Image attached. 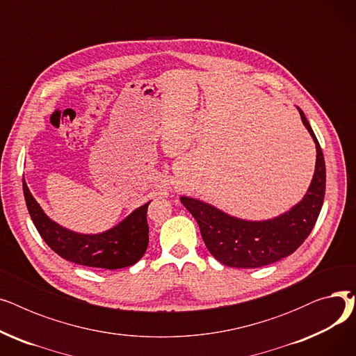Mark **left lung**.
Returning a JSON list of instances; mask_svg holds the SVG:
<instances>
[{"label":"left lung","mask_w":356,"mask_h":356,"mask_svg":"<svg viewBox=\"0 0 356 356\" xmlns=\"http://www.w3.org/2000/svg\"><path fill=\"white\" fill-rule=\"evenodd\" d=\"M23 192L34 227L46 244L62 258L86 267L117 270L136 264L148 247V203L131 212L118 225L101 234H79L51 220L30 193L26 180Z\"/></svg>","instance_id":"obj_1"}]
</instances>
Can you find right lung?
Listing matches in <instances>:
<instances>
[{"instance_id":"1","label":"right lung","mask_w":356,"mask_h":356,"mask_svg":"<svg viewBox=\"0 0 356 356\" xmlns=\"http://www.w3.org/2000/svg\"><path fill=\"white\" fill-rule=\"evenodd\" d=\"M302 121L316 144V168L305 197L286 213L267 220H245L216 209L209 203L181 196L180 202L196 219L204 245L209 252L228 267L258 268L277 263L293 254L310 235L321 213L326 167L319 141L305 115Z\"/></svg>"}]
</instances>
